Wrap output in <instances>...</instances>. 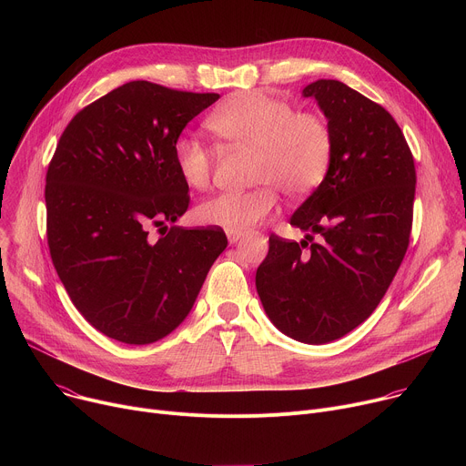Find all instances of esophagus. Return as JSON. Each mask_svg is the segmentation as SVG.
Listing matches in <instances>:
<instances>
[{
    "label": "esophagus",
    "mask_w": 466,
    "mask_h": 466,
    "mask_svg": "<svg viewBox=\"0 0 466 466\" xmlns=\"http://www.w3.org/2000/svg\"><path fill=\"white\" fill-rule=\"evenodd\" d=\"M227 238H228V243L234 245V243H238V241L241 239V234H238V232H227Z\"/></svg>",
    "instance_id": "obj_1"
}]
</instances>
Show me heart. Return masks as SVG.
Wrapping results in <instances>:
<instances>
[{
    "mask_svg": "<svg viewBox=\"0 0 466 466\" xmlns=\"http://www.w3.org/2000/svg\"><path fill=\"white\" fill-rule=\"evenodd\" d=\"M208 128L234 147L254 151L248 191H221L195 208L197 219L243 234L273 216L279 192L291 198L311 193L324 178L334 137L328 121L315 112H297L293 105L265 92H239L207 121ZM173 160L178 177L191 189H205L214 169V153L198 138L175 140Z\"/></svg>",
    "mask_w": 466,
    "mask_h": 466,
    "instance_id": "b5f03b06",
    "label": "heart"
}]
</instances>
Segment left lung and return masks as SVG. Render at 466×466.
<instances>
[{
    "mask_svg": "<svg viewBox=\"0 0 466 466\" xmlns=\"http://www.w3.org/2000/svg\"><path fill=\"white\" fill-rule=\"evenodd\" d=\"M302 96L326 116L334 151L322 182L291 216L304 239L271 234L256 289L282 334L324 345L376 309L400 268L417 175L402 130L383 106L334 79L308 85Z\"/></svg>",
    "mask_w": 466,
    "mask_h": 466,
    "instance_id": "8db88e82",
    "label": "left lung"
}]
</instances>
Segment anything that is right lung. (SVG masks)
<instances>
[{"mask_svg": "<svg viewBox=\"0 0 466 466\" xmlns=\"http://www.w3.org/2000/svg\"><path fill=\"white\" fill-rule=\"evenodd\" d=\"M218 99L132 81L62 132L46 177L47 245L72 302L106 338L149 345L171 334L228 245L221 228L167 227L189 205L175 140Z\"/></svg>", "mask_w": 466, "mask_h": 466, "instance_id": "right-lung-1", "label": "right lung"}]
</instances>
